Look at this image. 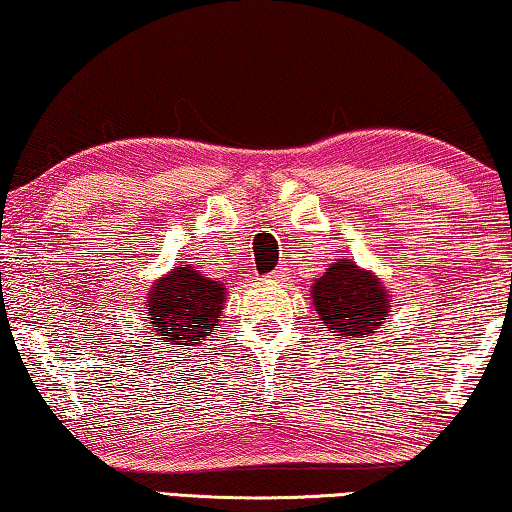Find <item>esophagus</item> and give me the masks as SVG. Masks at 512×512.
<instances>
[{
    "instance_id": "34e87169",
    "label": "esophagus",
    "mask_w": 512,
    "mask_h": 512,
    "mask_svg": "<svg viewBox=\"0 0 512 512\" xmlns=\"http://www.w3.org/2000/svg\"><path fill=\"white\" fill-rule=\"evenodd\" d=\"M267 279L274 281V283H279V281H283V272H279V270H277V272H272L270 277H267Z\"/></svg>"
}]
</instances>
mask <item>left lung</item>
<instances>
[{
  "instance_id": "left-lung-1",
  "label": "left lung",
  "mask_w": 512,
  "mask_h": 512,
  "mask_svg": "<svg viewBox=\"0 0 512 512\" xmlns=\"http://www.w3.org/2000/svg\"><path fill=\"white\" fill-rule=\"evenodd\" d=\"M311 300L325 332L350 341H364L391 313V295L380 277L350 258L327 265L325 274L313 281Z\"/></svg>"
}]
</instances>
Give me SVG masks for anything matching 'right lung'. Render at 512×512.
<instances>
[{
  "label": "right lung",
  "instance_id": "obj_1",
  "mask_svg": "<svg viewBox=\"0 0 512 512\" xmlns=\"http://www.w3.org/2000/svg\"><path fill=\"white\" fill-rule=\"evenodd\" d=\"M226 302V286L194 270L178 265L157 279L146 297V313L160 341L185 348L212 334Z\"/></svg>",
  "mask_w": 512,
  "mask_h": 512
}]
</instances>
